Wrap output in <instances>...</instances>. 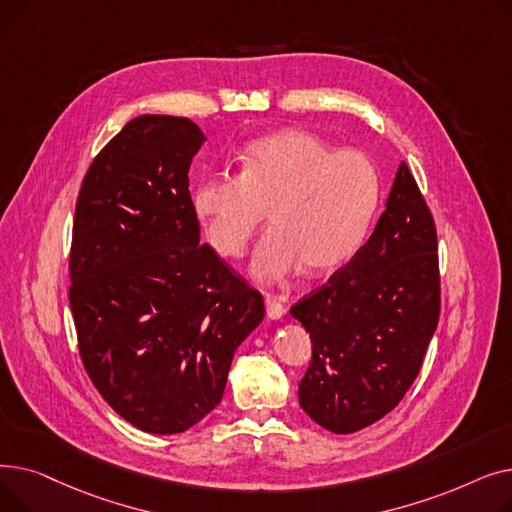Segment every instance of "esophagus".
I'll use <instances>...</instances> for the list:
<instances>
[{"instance_id": "34e87169", "label": "esophagus", "mask_w": 512, "mask_h": 512, "mask_svg": "<svg viewBox=\"0 0 512 512\" xmlns=\"http://www.w3.org/2000/svg\"><path fill=\"white\" fill-rule=\"evenodd\" d=\"M284 305H282V299L276 297V294L272 292H265V313L270 319H282L284 315Z\"/></svg>"}]
</instances>
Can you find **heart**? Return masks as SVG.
<instances>
[{"instance_id": "b5f03b06", "label": "heart", "mask_w": 512, "mask_h": 512, "mask_svg": "<svg viewBox=\"0 0 512 512\" xmlns=\"http://www.w3.org/2000/svg\"><path fill=\"white\" fill-rule=\"evenodd\" d=\"M382 180L375 161L307 130H282L249 145L242 174L207 172L191 193L193 213L220 255L240 257L270 211L272 232L251 272L282 280L305 265L326 274L351 259L371 226Z\"/></svg>"}]
</instances>
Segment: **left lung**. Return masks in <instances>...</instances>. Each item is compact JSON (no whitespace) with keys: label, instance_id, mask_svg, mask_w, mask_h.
Wrapping results in <instances>:
<instances>
[{"label":"left lung","instance_id":"8db88e82","mask_svg":"<svg viewBox=\"0 0 512 512\" xmlns=\"http://www.w3.org/2000/svg\"><path fill=\"white\" fill-rule=\"evenodd\" d=\"M290 315L313 342L299 402L328 432H359L407 394L438 326L440 272L434 218L405 161L369 240Z\"/></svg>","mask_w":512,"mask_h":512}]
</instances>
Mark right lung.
<instances>
[{
    "mask_svg": "<svg viewBox=\"0 0 512 512\" xmlns=\"http://www.w3.org/2000/svg\"><path fill=\"white\" fill-rule=\"evenodd\" d=\"M205 143L188 118L139 116L80 186L70 309L91 382L147 434H180L220 405L263 297L199 240L188 168Z\"/></svg>",
    "mask_w": 512,
    "mask_h": 512,
    "instance_id": "right-lung-1",
    "label": "right lung"
}]
</instances>
